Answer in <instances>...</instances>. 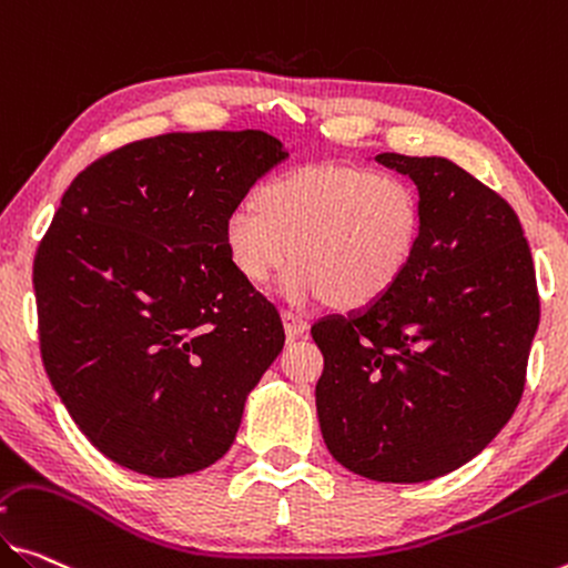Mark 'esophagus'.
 <instances>
[{
  "label": "esophagus",
  "instance_id": "34e87169",
  "mask_svg": "<svg viewBox=\"0 0 568 568\" xmlns=\"http://www.w3.org/2000/svg\"><path fill=\"white\" fill-rule=\"evenodd\" d=\"M282 320H284V333H286V337H290V339H296V337L307 335L310 325H307V320L300 317V314L284 310V312H282Z\"/></svg>",
  "mask_w": 568,
  "mask_h": 568
}]
</instances>
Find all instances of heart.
<instances>
[{
    "instance_id": "obj_1",
    "label": "heart",
    "mask_w": 568,
    "mask_h": 568,
    "mask_svg": "<svg viewBox=\"0 0 568 568\" xmlns=\"http://www.w3.org/2000/svg\"><path fill=\"white\" fill-rule=\"evenodd\" d=\"M422 235V203L406 178L357 164H304L268 178L254 203L223 215L221 246L241 282L261 286L286 261L294 304L339 310L381 302L406 276Z\"/></svg>"
}]
</instances>
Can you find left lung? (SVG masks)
I'll list each match as a JSON object with an SVG mask.
<instances>
[{
	"label": "left lung",
	"mask_w": 568,
	"mask_h": 568,
	"mask_svg": "<svg viewBox=\"0 0 568 568\" xmlns=\"http://www.w3.org/2000/svg\"><path fill=\"white\" fill-rule=\"evenodd\" d=\"M418 190L406 276L371 307L322 317L317 418L329 455L375 483H426L477 457L516 412L538 329L518 215L447 156L383 152Z\"/></svg>",
	"instance_id": "1"
}]
</instances>
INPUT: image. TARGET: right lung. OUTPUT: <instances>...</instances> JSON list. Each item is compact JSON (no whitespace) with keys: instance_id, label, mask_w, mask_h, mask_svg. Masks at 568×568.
I'll list each match as a JSON object with an SVG mask.
<instances>
[{"instance_id":"1","label":"right lung","mask_w":568,"mask_h":568,"mask_svg":"<svg viewBox=\"0 0 568 568\" xmlns=\"http://www.w3.org/2000/svg\"><path fill=\"white\" fill-rule=\"evenodd\" d=\"M290 152L246 132L162 134L85 168L32 266L48 378L89 442L146 477L211 467L284 347L241 282L223 215Z\"/></svg>"}]
</instances>
